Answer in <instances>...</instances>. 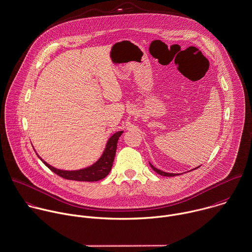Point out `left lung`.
Returning a JSON list of instances; mask_svg holds the SVG:
<instances>
[{
	"mask_svg": "<svg viewBox=\"0 0 252 252\" xmlns=\"http://www.w3.org/2000/svg\"><path fill=\"white\" fill-rule=\"evenodd\" d=\"M151 164V163H150ZM151 166L152 168L158 173V174H159V175H161V176H166V177H173V176H177V175H179V174H173V173H166V172H163V171H161V170H158V168L155 167V166H153L152 164H151ZM199 167V166H198ZM196 167V168H198ZM196 168H194V169H196Z\"/></svg>",
	"mask_w": 252,
	"mask_h": 252,
	"instance_id": "obj_1",
	"label": "left lung"
}]
</instances>
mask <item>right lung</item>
I'll use <instances>...</instances> for the list:
<instances>
[{
    "instance_id": "1",
    "label": "right lung",
    "mask_w": 252,
    "mask_h": 252,
    "mask_svg": "<svg viewBox=\"0 0 252 252\" xmlns=\"http://www.w3.org/2000/svg\"><path fill=\"white\" fill-rule=\"evenodd\" d=\"M123 131L116 132L113 134L105 147V150L100 157V158L94 163L90 167L84 168L81 170H76V171H66V170H60L57 168L51 166L47 162H45L40 157L39 158L44 162V164L52 170L54 173L59 175L60 177H63L67 180H73V181H85V182H96L99 181L103 178H105L108 173L110 172L115 153H116V148H117V142L119 137L122 135Z\"/></svg>"
}]
</instances>
